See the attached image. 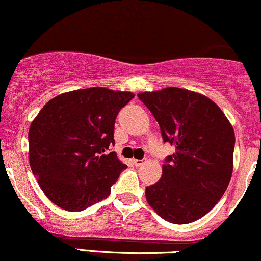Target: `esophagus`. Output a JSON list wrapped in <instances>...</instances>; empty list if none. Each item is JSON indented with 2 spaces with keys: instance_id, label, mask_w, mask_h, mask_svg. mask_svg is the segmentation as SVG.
<instances>
[{
  "instance_id": "obj_1",
  "label": "esophagus",
  "mask_w": 261,
  "mask_h": 261,
  "mask_svg": "<svg viewBox=\"0 0 261 261\" xmlns=\"http://www.w3.org/2000/svg\"><path fill=\"white\" fill-rule=\"evenodd\" d=\"M145 158H142V160H134V164L136 167H139V166H141V164H143L145 163Z\"/></svg>"
}]
</instances>
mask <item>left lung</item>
Listing matches in <instances>:
<instances>
[{
  "instance_id": "obj_1",
  "label": "left lung",
  "mask_w": 261,
  "mask_h": 261,
  "mask_svg": "<svg viewBox=\"0 0 261 261\" xmlns=\"http://www.w3.org/2000/svg\"><path fill=\"white\" fill-rule=\"evenodd\" d=\"M137 97L157 120L163 142L175 147L160 181L146 188V199L170 223L194 222L214 208L229 184L232 125L214 101L188 89L168 87Z\"/></svg>"
}]
</instances>
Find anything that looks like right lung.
<instances>
[{
  "label": "right lung",
  "instance_id": "add662e5",
  "mask_svg": "<svg viewBox=\"0 0 261 261\" xmlns=\"http://www.w3.org/2000/svg\"><path fill=\"white\" fill-rule=\"evenodd\" d=\"M135 95L101 87L64 93L47 101L29 128V163L41 190L66 211L109 196L126 164L115 152V119Z\"/></svg>",
  "mask_w": 261,
  "mask_h": 261
}]
</instances>
